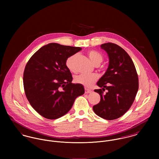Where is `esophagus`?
I'll list each match as a JSON object with an SVG mask.
<instances>
[{
  "instance_id": "obj_1",
  "label": "esophagus",
  "mask_w": 159,
  "mask_h": 159,
  "mask_svg": "<svg viewBox=\"0 0 159 159\" xmlns=\"http://www.w3.org/2000/svg\"><path fill=\"white\" fill-rule=\"evenodd\" d=\"M91 92H92V91H91V89L85 88V93H91Z\"/></svg>"
}]
</instances>
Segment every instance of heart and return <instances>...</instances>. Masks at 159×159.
Wrapping results in <instances>:
<instances>
[{"label":"heart","instance_id":"b5f03b06","mask_svg":"<svg viewBox=\"0 0 159 159\" xmlns=\"http://www.w3.org/2000/svg\"><path fill=\"white\" fill-rule=\"evenodd\" d=\"M88 56L95 66H98L103 61V56L101 54L96 51H90L88 52ZM78 57V54H75L70 56L66 60V66L71 71H73L75 70V62ZM98 75L93 73L91 75L81 74L77 75L75 77V81L76 83L82 84L85 87L89 88L98 80Z\"/></svg>","mask_w":159,"mask_h":159}]
</instances>
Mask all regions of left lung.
Here are the masks:
<instances>
[{
	"instance_id": "1",
	"label": "left lung",
	"mask_w": 159,
	"mask_h": 159,
	"mask_svg": "<svg viewBox=\"0 0 159 159\" xmlns=\"http://www.w3.org/2000/svg\"><path fill=\"white\" fill-rule=\"evenodd\" d=\"M108 54V67L97 83L100 102L93 107L97 116L107 120L121 117L132 106L138 90V77L135 65L127 52L112 43L100 46ZM108 92L105 94L104 91Z\"/></svg>"
}]
</instances>
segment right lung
Returning <instances> with one entry per match:
<instances>
[{
  "mask_svg": "<svg viewBox=\"0 0 159 159\" xmlns=\"http://www.w3.org/2000/svg\"><path fill=\"white\" fill-rule=\"evenodd\" d=\"M80 47L51 43L40 48L27 63L23 75L26 97L43 117L56 119L67 113L75 99L84 94L82 84L71 83L66 60Z\"/></svg>",
  "mask_w": 159,
  "mask_h": 159,
  "instance_id": "right-lung-1",
  "label": "right lung"
}]
</instances>
